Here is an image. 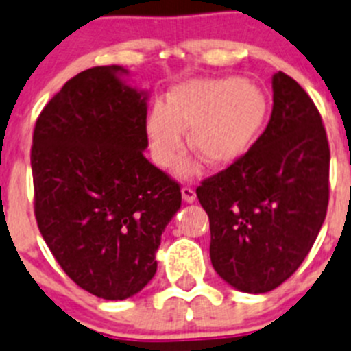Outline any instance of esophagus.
<instances>
[{"mask_svg":"<svg viewBox=\"0 0 351 351\" xmlns=\"http://www.w3.org/2000/svg\"><path fill=\"white\" fill-rule=\"evenodd\" d=\"M182 196H184L187 203H194L196 201V191L191 187H182Z\"/></svg>","mask_w":351,"mask_h":351,"instance_id":"esophagus-1","label":"esophagus"}]
</instances>
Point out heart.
<instances>
[{
	"mask_svg": "<svg viewBox=\"0 0 351 351\" xmlns=\"http://www.w3.org/2000/svg\"><path fill=\"white\" fill-rule=\"evenodd\" d=\"M267 114L265 95L242 79H193L176 84L167 104L152 106L146 118V136L152 154L162 167H171L189 145L212 167H224L247 154ZM193 162L178 173L191 176Z\"/></svg>",
	"mask_w": 351,
	"mask_h": 351,
	"instance_id": "1",
	"label": "heart"
}]
</instances>
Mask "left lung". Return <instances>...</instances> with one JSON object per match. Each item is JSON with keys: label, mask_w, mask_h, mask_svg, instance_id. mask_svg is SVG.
Masks as SVG:
<instances>
[{"label": "left lung", "mask_w": 351, "mask_h": 351, "mask_svg": "<svg viewBox=\"0 0 351 351\" xmlns=\"http://www.w3.org/2000/svg\"><path fill=\"white\" fill-rule=\"evenodd\" d=\"M267 129L243 157L203 180L210 260L230 286L267 293L300 267L328 205L327 134L304 88L277 72Z\"/></svg>", "instance_id": "obj_1"}]
</instances>
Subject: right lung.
<instances>
[{"instance_id":"1","label":"right lung","mask_w":351,"mask_h":351,"mask_svg":"<svg viewBox=\"0 0 351 351\" xmlns=\"http://www.w3.org/2000/svg\"><path fill=\"white\" fill-rule=\"evenodd\" d=\"M120 65L93 66L42 109L33 132L35 217L47 247L77 286L106 300L141 291L180 210V185L143 152L148 93Z\"/></svg>"}]
</instances>
